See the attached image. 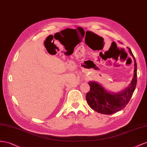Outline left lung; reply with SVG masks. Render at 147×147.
Instances as JSON below:
<instances>
[{"instance_id": "8db88e82", "label": "left lung", "mask_w": 147, "mask_h": 147, "mask_svg": "<svg viewBox=\"0 0 147 147\" xmlns=\"http://www.w3.org/2000/svg\"><path fill=\"white\" fill-rule=\"evenodd\" d=\"M129 49V48H128ZM129 51L134 60V74L131 84L123 91L111 94L99 84L90 81V90L86 94V100L90 107L101 114L112 115L125 107L131 100L137 84V63L131 50Z\"/></svg>"}]
</instances>
